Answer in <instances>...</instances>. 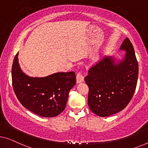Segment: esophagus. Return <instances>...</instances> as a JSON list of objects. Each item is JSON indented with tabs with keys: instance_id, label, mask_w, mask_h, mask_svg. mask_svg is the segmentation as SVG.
<instances>
[{
	"instance_id": "obj_1",
	"label": "esophagus",
	"mask_w": 148,
	"mask_h": 148,
	"mask_svg": "<svg viewBox=\"0 0 148 148\" xmlns=\"http://www.w3.org/2000/svg\"><path fill=\"white\" fill-rule=\"evenodd\" d=\"M84 81V77L82 73L81 72H78V73L77 74V76H76V82H77V83L83 82Z\"/></svg>"
}]
</instances>
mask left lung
Masks as SVG:
<instances>
[{"label": "left lung", "instance_id": "left-lung-1", "mask_svg": "<svg viewBox=\"0 0 148 148\" xmlns=\"http://www.w3.org/2000/svg\"><path fill=\"white\" fill-rule=\"evenodd\" d=\"M122 59L105 56L92 66L85 81L89 88L88 103L100 117L118 113L126 107L137 85L138 63L131 42L125 38L120 48Z\"/></svg>", "mask_w": 148, "mask_h": 148}]
</instances>
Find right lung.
I'll list each match as a JSON object with an SVG mask.
<instances>
[{
	"label": "right lung",
	"mask_w": 148,
	"mask_h": 148,
	"mask_svg": "<svg viewBox=\"0 0 148 148\" xmlns=\"http://www.w3.org/2000/svg\"><path fill=\"white\" fill-rule=\"evenodd\" d=\"M18 52L12 67V86L24 107L45 118H52L65 109L70 90L76 84L74 72H56L45 77H31L23 72Z\"/></svg>",
	"instance_id": "right-lung-1"
}]
</instances>
